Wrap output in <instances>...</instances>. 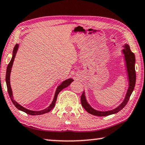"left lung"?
<instances>
[{"instance_id":"left-lung-1","label":"left lung","mask_w":145,"mask_h":145,"mask_svg":"<svg viewBox=\"0 0 145 145\" xmlns=\"http://www.w3.org/2000/svg\"><path fill=\"white\" fill-rule=\"evenodd\" d=\"M122 52L124 53V57H125V60L127 66V71H128V74L129 78V88L128 91H127L125 99H124V101L122 102V103L121 105L119 107H117V108L114 109V110L108 111H99L95 110L93 108H91L89 106V104L88 103L85 97V93H84V91L81 96L82 106H83V108L85 109L89 113H90V114L100 117L108 116V115L114 114V113L119 112V111H121L122 109L126 105V104L128 103L129 99H130V96L132 95L133 89H134L135 85V80H136V74H135V54H133L130 50V46L127 44H126L125 46H124V48L122 50Z\"/></svg>"}]
</instances>
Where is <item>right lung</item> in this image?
<instances>
[{
  "instance_id": "1",
  "label": "right lung",
  "mask_w": 145,
  "mask_h": 145,
  "mask_svg": "<svg viewBox=\"0 0 145 145\" xmlns=\"http://www.w3.org/2000/svg\"><path fill=\"white\" fill-rule=\"evenodd\" d=\"M18 47H19V44H15V46H14V48H13V56H12V59H11V61H10V63H9L7 67V70H6V86H7L8 92L9 96H10V97L11 101H12L13 104H14V106L16 107V108L18 109V110H21V111H24V112H25L26 113H27V114H28V115H42V114H44V113L49 112V111L52 110V109L54 108V107L55 106L56 101L57 95H58L59 93L62 89H63L64 88H65L67 86H69L71 82L73 81V80L71 79V78L66 80H65V81H63V82H62L61 85H59L58 87H57V89H56V93H55L54 100H53L52 104H51L50 105L48 106L47 108L44 109V110H43L39 111H31V110H27V109L24 108V107H23L22 106L20 105V104H19L16 101H15L14 99H13V95H12V88H11L10 82V77L11 70H12V65H13V61H14V59H15V54H16L17 49H18Z\"/></svg>"
}]
</instances>
